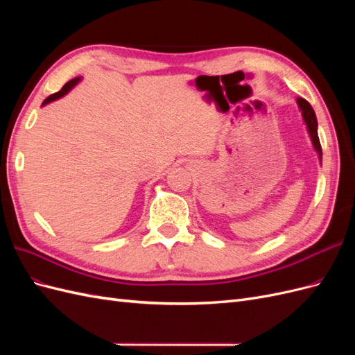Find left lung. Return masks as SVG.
Instances as JSON below:
<instances>
[{"label": "left lung", "instance_id": "1", "mask_svg": "<svg viewBox=\"0 0 355 355\" xmlns=\"http://www.w3.org/2000/svg\"><path fill=\"white\" fill-rule=\"evenodd\" d=\"M297 103L300 106V110H302V115H304V120L306 123V127L309 130V135H311V139H313V144H314V148L317 149L318 155L321 157V145H320V139H318V133H317V118H315V112L313 110V106H311L305 99L299 98L297 99Z\"/></svg>", "mask_w": 355, "mask_h": 355}]
</instances>
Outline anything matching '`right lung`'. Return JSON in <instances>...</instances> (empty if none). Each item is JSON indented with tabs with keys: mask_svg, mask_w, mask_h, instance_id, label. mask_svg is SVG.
Returning a JSON list of instances; mask_svg holds the SVG:
<instances>
[{
	"mask_svg": "<svg viewBox=\"0 0 355 355\" xmlns=\"http://www.w3.org/2000/svg\"><path fill=\"white\" fill-rule=\"evenodd\" d=\"M80 81V78H73V80H71V81H68L65 85H63V87L58 92V93H55V94H50L49 98L42 102V105H46V103H49V102H51V101H56L58 98H60V96H63V94H67L75 84H77Z\"/></svg>",
	"mask_w": 355,
	"mask_h": 355,
	"instance_id": "right-lung-1",
	"label": "right lung"
}]
</instances>
